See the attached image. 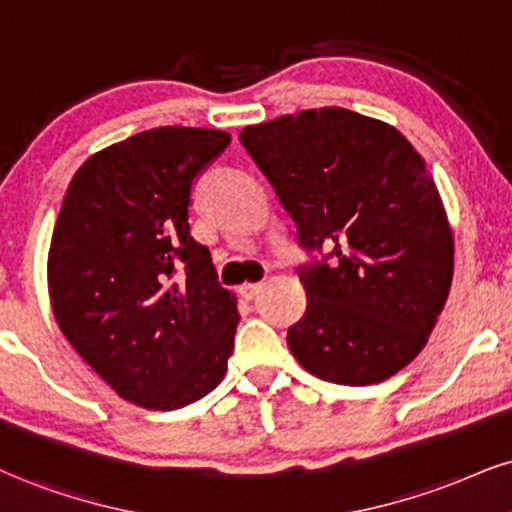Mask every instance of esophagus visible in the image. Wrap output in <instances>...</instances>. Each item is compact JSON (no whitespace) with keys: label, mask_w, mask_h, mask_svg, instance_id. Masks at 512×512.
Returning a JSON list of instances; mask_svg holds the SVG:
<instances>
[{"label":"esophagus","mask_w":512,"mask_h":512,"mask_svg":"<svg viewBox=\"0 0 512 512\" xmlns=\"http://www.w3.org/2000/svg\"><path fill=\"white\" fill-rule=\"evenodd\" d=\"M261 289H263L261 282H246V285L239 287V294H242L244 299H254V296L261 292Z\"/></svg>","instance_id":"esophagus-1"}]
</instances>
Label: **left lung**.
Returning a JSON list of instances; mask_svg holds the SVG:
<instances>
[{
  "instance_id": "obj_1",
  "label": "left lung",
  "mask_w": 512,
  "mask_h": 512,
  "mask_svg": "<svg viewBox=\"0 0 512 512\" xmlns=\"http://www.w3.org/2000/svg\"><path fill=\"white\" fill-rule=\"evenodd\" d=\"M299 244L308 306L287 332L311 375L365 387L427 344L451 289L453 235L425 161L391 125L325 106L239 135Z\"/></svg>"
}]
</instances>
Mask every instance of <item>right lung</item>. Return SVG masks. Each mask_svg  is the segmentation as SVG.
<instances>
[{
    "mask_svg": "<svg viewBox=\"0 0 512 512\" xmlns=\"http://www.w3.org/2000/svg\"><path fill=\"white\" fill-rule=\"evenodd\" d=\"M230 135L144 130L73 175L49 246L54 318L125 401L175 410L216 389L235 349L237 301L189 232L192 185Z\"/></svg>",
    "mask_w": 512,
    "mask_h": 512,
    "instance_id": "obj_1",
    "label": "right lung"
}]
</instances>
